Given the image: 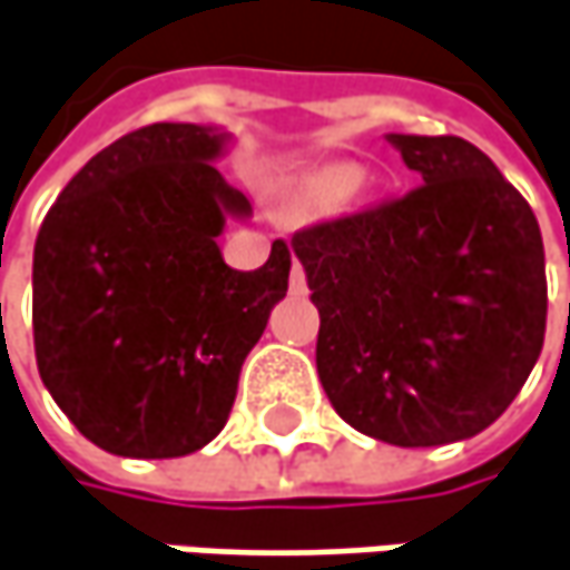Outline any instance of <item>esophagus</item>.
<instances>
[{
  "label": "esophagus",
  "instance_id": "34e87169",
  "mask_svg": "<svg viewBox=\"0 0 570 570\" xmlns=\"http://www.w3.org/2000/svg\"><path fill=\"white\" fill-rule=\"evenodd\" d=\"M288 288H292V295H304V292H307V278H304L301 263H295V266H292V275H288Z\"/></svg>",
  "mask_w": 570,
  "mask_h": 570
}]
</instances>
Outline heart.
Masks as SVG:
<instances>
[{
  "instance_id": "heart-1",
  "label": "heart",
  "mask_w": 570,
  "mask_h": 570,
  "mask_svg": "<svg viewBox=\"0 0 570 570\" xmlns=\"http://www.w3.org/2000/svg\"><path fill=\"white\" fill-rule=\"evenodd\" d=\"M358 186V169L353 166H333L324 176H317V191L324 198H346Z\"/></svg>"
}]
</instances>
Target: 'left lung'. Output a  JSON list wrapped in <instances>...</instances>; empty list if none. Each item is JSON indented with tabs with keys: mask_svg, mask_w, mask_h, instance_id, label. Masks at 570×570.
Wrapping results in <instances>:
<instances>
[{
	"mask_svg": "<svg viewBox=\"0 0 570 570\" xmlns=\"http://www.w3.org/2000/svg\"><path fill=\"white\" fill-rule=\"evenodd\" d=\"M423 186L292 237L321 311L317 375L387 445L488 430L546 340V249L527 198L462 137L387 134Z\"/></svg>",
	"mask_w": 570,
	"mask_h": 570,
	"instance_id": "1",
	"label": "left lung"
}]
</instances>
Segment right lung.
<instances>
[{
    "label": "right lung",
    "mask_w": 570,
    "mask_h": 570,
    "mask_svg": "<svg viewBox=\"0 0 570 570\" xmlns=\"http://www.w3.org/2000/svg\"><path fill=\"white\" fill-rule=\"evenodd\" d=\"M230 134L159 121L89 159L35 243V356L72 426L125 459H179L224 430L243 358L288 292L292 249L230 269L249 198L217 173Z\"/></svg>",
    "instance_id": "obj_1"
}]
</instances>
